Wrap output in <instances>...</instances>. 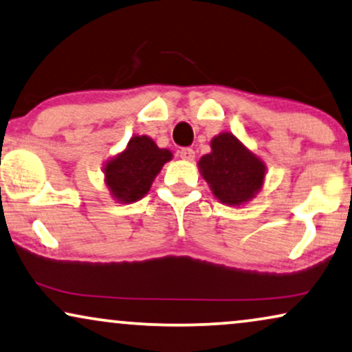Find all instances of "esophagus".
Returning a JSON list of instances; mask_svg holds the SVG:
<instances>
[{
	"mask_svg": "<svg viewBox=\"0 0 352 352\" xmlns=\"http://www.w3.org/2000/svg\"><path fill=\"white\" fill-rule=\"evenodd\" d=\"M179 156L184 159V161H195V151L191 148H182L179 151Z\"/></svg>",
	"mask_w": 352,
	"mask_h": 352,
	"instance_id": "esophagus-1",
	"label": "esophagus"
}]
</instances>
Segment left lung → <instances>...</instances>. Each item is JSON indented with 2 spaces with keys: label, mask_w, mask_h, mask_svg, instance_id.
<instances>
[{
  "label": "left lung",
  "mask_w": 352,
  "mask_h": 352,
  "mask_svg": "<svg viewBox=\"0 0 352 352\" xmlns=\"http://www.w3.org/2000/svg\"><path fill=\"white\" fill-rule=\"evenodd\" d=\"M201 177L222 204H248L264 185L267 166L235 135L222 132L210 140V153L198 161Z\"/></svg>",
  "instance_id": "1"
}]
</instances>
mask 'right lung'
I'll return each instance as SVG.
<instances>
[{"label":"right lung","instance_id":"right-lung-1","mask_svg":"<svg viewBox=\"0 0 352 352\" xmlns=\"http://www.w3.org/2000/svg\"><path fill=\"white\" fill-rule=\"evenodd\" d=\"M172 157L170 149L159 148L148 135H133L125 149L102 166L111 198L122 204L137 203L148 195L164 164Z\"/></svg>","mask_w":352,"mask_h":352}]
</instances>
